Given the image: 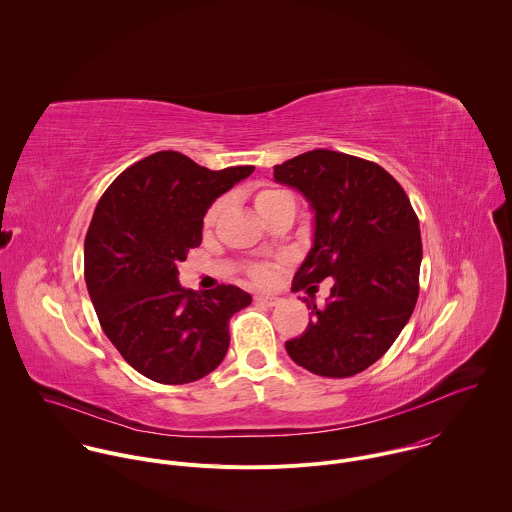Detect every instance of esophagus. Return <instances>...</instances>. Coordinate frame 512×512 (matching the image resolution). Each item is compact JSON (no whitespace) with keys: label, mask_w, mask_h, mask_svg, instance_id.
Instances as JSON below:
<instances>
[{"label":"esophagus","mask_w":512,"mask_h":512,"mask_svg":"<svg viewBox=\"0 0 512 512\" xmlns=\"http://www.w3.org/2000/svg\"><path fill=\"white\" fill-rule=\"evenodd\" d=\"M256 301H260V303H264V305H268V307H274V305H278L282 299H280V297H274V295H264V293H260V295H256Z\"/></svg>","instance_id":"1"}]
</instances>
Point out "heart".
I'll list each match as a JSON object with an SVG mask.
<instances>
[{
	"instance_id": "heart-1",
	"label": "heart",
	"mask_w": 512,
	"mask_h": 512,
	"mask_svg": "<svg viewBox=\"0 0 512 512\" xmlns=\"http://www.w3.org/2000/svg\"><path fill=\"white\" fill-rule=\"evenodd\" d=\"M286 195H290V193H286V191H282V189H274V187H262V189H258L256 191V195H254V207H256V211H258V215H264L266 211H270L280 199H284ZM222 207H224V201H217L211 209H209V213H207V224H211V222H215V219L219 217L220 211H222ZM256 278L258 280H266L268 278V270L266 268H260L258 272H256Z\"/></svg>"
}]
</instances>
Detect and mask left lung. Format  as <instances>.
Segmentation results:
<instances>
[{"label":"left lung","instance_id":"obj_1","mask_svg":"<svg viewBox=\"0 0 512 512\" xmlns=\"http://www.w3.org/2000/svg\"><path fill=\"white\" fill-rule=\"evenodd\" d=\"M274 179L299 191L313 213V244L293 292L333 278L323 307L303 299L311 319L286 351L319 376L363 372L390 349L416 307L422 238L410 199L380 165L331 149L274 165Z\"/></svg>","mask_w":512,"mask_h":512}]
</instances>
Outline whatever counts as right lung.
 <instances>
[{"label":"right lung","instance_id":"1","mask_svg":"<svg viewBox=\"0 0 512 512\" xmlns=\"http://www.w3.org/2000/svg\"><path fill=\"white\" fill-rule=\"evenodd\" d=\"M254 171H211L157 151L106 189L84 240V280L102 331L124 361L161 384L195 382L222 363L230 317L252 295L179 284L177 264L203 240L211 205Z\"/></svg>","mask_w":512,"mask_h":512}]
</instances>
